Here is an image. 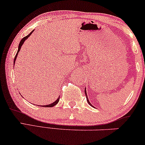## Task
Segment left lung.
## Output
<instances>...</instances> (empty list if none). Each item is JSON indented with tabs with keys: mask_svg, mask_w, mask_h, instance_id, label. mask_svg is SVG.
I'll return each mask as SVG.
<instances>
[{
	"mask_svg": "<svg viewBox=\"0 0 145 145\" xmlns=\"http://www.w3.org/2000/svg\"><path fill=\"white\" fill-rule=\"evenodd\" d=\"M84 93H85V95H86V101H87V102H88V103H89V105H91V106H93V105H91V103H90V101H89V99H88V97H87V94H86V88H85V89H84ZM93 107H94V106H93Z\"/></svg>",
	"mask_w": 145,
	"mask_h": 145,
	"instance_id": "1",
	"label": "left lung"
}]
</instances>
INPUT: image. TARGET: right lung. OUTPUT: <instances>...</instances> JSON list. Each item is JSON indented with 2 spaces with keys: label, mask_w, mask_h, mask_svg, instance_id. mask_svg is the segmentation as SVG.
<instances>
[{
  "label": "right lung",
  "mask_w": 145,
  "mask_h": 145,
  "mask_svg": "<svg viewBox=\"0 0 145 145\" xmlns=\"http://www.w3.org/2000/svg\"><path fill=\"white\" fill-rule=\"evenodd\" d=\"M35 31V30H33V31L31 32V33L29 34V35H28L27 37H24L23 39H21V40H20V43H19V44H18V51H17V53H16V56H15V57H14V63H15V61H16V57H17V55H18V52L20 51V48H21V46H22V44H23V43L24 42V41H25L26 40H27V39L29 38V37H30V36L31 35V34L33 33V31ZM59 99H60V97L58 98L57 99H56V100L54 101V103H51V104H49V105H43V107H52V106H54V105H56V104H57L58 103H59Z\"/></svg>",
  "instance_id": "1"
}]
</instances>
